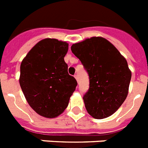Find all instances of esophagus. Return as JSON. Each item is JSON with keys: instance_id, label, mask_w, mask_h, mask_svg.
<instances>
[{"instance_id": "1", "label": "esophagus", "mask_w": 148, "mask_h": 148, "mask_svg": "<svg viewBox=\"0 0 148 148\" xmlns=\"http://www.w3.org/2000/svg\"><path fill=\"white\" fill-rule=\"evenodd\" d=\"M74 77H75V79H76L77 81H78V75H77L76 74H75V75H74Z\"/></svg>"}]
</instances>
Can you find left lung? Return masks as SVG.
<instances>
[{
	"instance_id": "1",
	"label": "left lung",
	"mask_w": 148,
	"mask_h": 148,
	"mask_svg": "<svg viewBox=\"0 0 148 148\" xmlns=\"http://www.w3.org/2000/svg\"><path fill=\"white\" fill-rule=\"evenodd\" d=\"M72 52L89 75V89L83 97L88 113L101 119L110 116L126 99L132 73L125 58L102 37L73 44Z\"/></svg>"
}]
</instances>
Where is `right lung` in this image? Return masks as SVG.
<instances>
[{
    "instance_id": "right-lung-1",
    "label": "right lung",
    "mask_w": 148,
    "mask_h": 148,
    "mask_svg": "<svg viewBox=\"0 0 148 148\" xmlns=\"http://www.w3.org/2000/svg\"><path fill=\"white\" fill-rule=\"evenodd\" d=\"M69 45L55 38L38 41L20 65L19 85L29 106L41 116L55 118L69 104L77 82L64 61Z\"/></svg>"
}]
</instances>
